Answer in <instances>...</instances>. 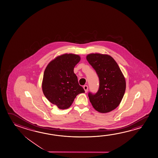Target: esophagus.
Masks as SVG:
<instances>
[{
	"mask_svg": "<svg viewBox=\"0 0 158 158\" xmlns=\"http://www.w3.org/2000/svg\"><path fill=\"white\" fill-rule=\"evenodd\" d=\"M83 89H85V91L86 93L87 92V91H88V86H87V85L83 86Z\"/></svg>",
	"mask_w": 158,
	"mask_h": 158,
	"instance_id": "esophagus-1",
	"label": "esophagus"
}]
</instances>
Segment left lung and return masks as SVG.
<instances>
[{
	"label": "left lung",
	"mask_w": 158,
	"mask_h": 158,
	"mask_svg": "<svg viewBox=\"0 0 158 158\" xmlns=\"http://www.w3.org/2000/svg\"><path fill=\"white\" fill-rule=\"evenodd\" d=\"M98 76L96 94L88 93L91 104L100 113L110 112L120 104L125 93V78L112 57L106 54H91L86 57Z\"/></svg>",
	"instance_id": "left-lung-1"
}]
</instances>
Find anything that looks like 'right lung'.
<instances>
[{
    "label": "right lung",
    "instance_id": "add662e5",
    "mask_svg": "<svg viewBox=\"0 0 158 158\" xmlns=\"http://www.w3.org/2000/svg\"><path fill=\"white\" fill-rule=\"evenodd\" d=\"M80 60L78 55L64 54L56 57L46 67L42 83L43 93L59 109H67L78 94L85 92L73 72Z\"/></svg>",
    "mask_w": 158,
    "mask_h": 158
}]
</instances>
